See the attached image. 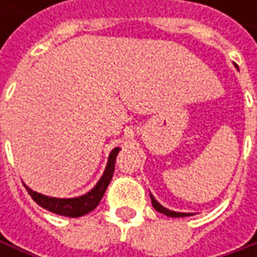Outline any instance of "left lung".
I'll use <instances>...</instances> for the list:
<instances>
[{
    "instance_id": "1",
    "label": "left lung",
    "mask_w": 257,
    "mask_h": 257,
    "mask_svg": "<svg viewBox=\"0 0 257 257\" xmlns=\"http://www.w3.org/2000/svg\"><path fill=\"white\" fill-rule=\"evenodd\" d=\"M150 198H152V205H153V208H155L156 211H159V213L165 214V216H170V217H186V216H190L189 213H176V211H171V210H168V208L162 207V205H161V204L153 198V195H150Z\"/></svg>"
}]
</instances>
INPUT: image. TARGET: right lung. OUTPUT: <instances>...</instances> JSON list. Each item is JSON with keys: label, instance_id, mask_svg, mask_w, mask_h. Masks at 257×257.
I'll list each match as a JSON object with an SVG mask.
<instances>
[{"label": "right lung", "instance_id": "add662e5", "mask_svg": "<svg viewBox=\"0 0 257 257\" xmlns=\"http://www.w3.org/2000/svg\"><path fill=\"white\" fill-rule=\"evenodd\" d=\"M120 149H113L110 156H108V162H107V167H105V171L102 174L101 180L96 183V186L87 192L86 195L83 196H78V198H70V199H59V198H50V196H44L41 193H37L34 190H31L29 187H26L28 193L31 195V198L38 204L41 205L43 208L52 211V213H56V214H61V216H67V217H80V216H84L87 213H90L92 210L96 208V205L99 204L101 198L104 196L105 190H107V186L110 184L111 177H113V173H114V162H116V156L119 153Z\"/></svg>", "mask_w": 257, "mask_h": 257}]
</instances>
